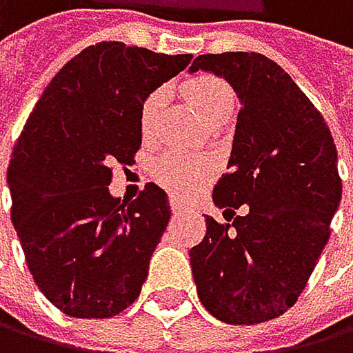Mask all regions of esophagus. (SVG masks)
<instances>
[{
    "instance_id": "obj_1",
    "label": "esophagus",
    "mask_w": 353,
    "mask_h": 353,
    "mask_svg": "<svg viewBox=\"0 0 353 353\" xmlns=\"http://www.w3.org/2000/svg\"><path fill=\"white\" fill-rule=\"evenodd\" d=\"M171 210H173L175 214H178V212L182 210V203H180V201H175V199H171Z\"/></svg>"
}]
</instances>
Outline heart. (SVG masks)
Instances as JSON below:
<instances>
[{
  "label": "heart",
  "instance_id": "1",
  "mask_svg": "<svg viewBox=\"0 0 353 353\" xmlns=\"http://www.w3.org/2000/svg\"><path fill=\"white\" fill-rule=\"evenodd\" d=\"M184 95L195 108L208 119L210 123L230 117L234 105V93L225 80L210 73L195 75L182 84ZM162 105V90L156 88L147 93L139 108V123L143 137H150L154 132L156 119ZM154 178L160 186H165L169 193L186 197L206 182L214 173V162L208 156H195L180 150H171L154 160Z\"/></svg>",
  "mask_w": 353,
  "mask_h": 353
}]
</instances>
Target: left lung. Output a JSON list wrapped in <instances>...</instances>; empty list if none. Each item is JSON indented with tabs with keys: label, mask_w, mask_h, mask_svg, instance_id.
I'll return each instance as SVG.
<instances>
[{
	"label": "left lung",
	"mask_w": 353,
	"mask_h": 353,
	"mask_svg": "<svg viewBox=\"0 0 353 353\" xmlns=\"http://www.w3.org/2000/svg\"><path fill=\"white\" fill-rule=\"evenodd\" d=\"M223 75L241 97L228 162L206 216V236L188 252L203 308L232 325L276 319L291 308L330 239L343 184L323 114L278 62L263 54H203L191 71Z\"/></svg>",
	"instance_id": "1"
}]
</instances>
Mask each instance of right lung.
Segmentation results:
<instances>
[{
    "label": "right lung",
    "instance_id": "add662e5",
    "mask_svg": "<svg viewBox=\"0 0 353 353\" xmlns=\"http://www.w3.org/2000/svg\"><path fill=\"white\" fill-rule=\"evenodd\" d=\"M191 58L90 45L54 75L14 141L10 219L34 282L60 312L108 319L139 297L169 197L150 182L125 203L108 184L117 165L137 162L141 101Z\"/></svg>",
    "mask_w": 353,
    "mask_h": 353
}]
</instances>
